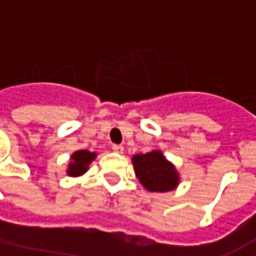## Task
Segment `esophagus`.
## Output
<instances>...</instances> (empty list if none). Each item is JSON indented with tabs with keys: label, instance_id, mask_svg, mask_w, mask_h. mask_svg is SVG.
<instances>
[{
	"label": "esophagus",
	"instance_id": "34e87169",
	"mask_svg": "<svg viewBox=\"0 0 256 256\" xmlns=\"http://www.w3.org/2000/svg\"><path fill=\"white\" fill-rule=\"evenodd\" d=\"M112 150H114V152H116V154H123V146L122 145L114 144L112 145Z\"/></svg>",
	"mask_w": 256,
	"mask_h": 256
}]
</instances>
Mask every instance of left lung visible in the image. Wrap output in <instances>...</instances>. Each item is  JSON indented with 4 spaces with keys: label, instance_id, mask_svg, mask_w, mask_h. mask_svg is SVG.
Listing matches in <instances>:
<instances>
[{
    "label": "left lung",
    "instance_id": "obj_1",
    "mask_svg": "<svg viewBox=\"0 0 256 256\" xmlns=\"http://www.w3.org/2000/svg\"><path fill=\"white\" fill-rule=\"evenodd\" d=\"M136 176L150 192H168L180 184V174L160 150L133 156Z\"/></svg>",
    "mask_w": 256,
    "mask_h": 256
}]
</instances>
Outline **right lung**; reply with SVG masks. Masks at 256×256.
Wrapping results in <instances>:
<instances>
[{
    "label": "right lung",
    "instance_id": "obj_1",
    "mask_svg": "<svg viewBox=\"0 0 256 256\" xmlns=\"http://www.w3.org/2000/svg\"><path fill=\"white\" fill-rule=\"evenodd\" d=\"M97 154L96 152H90V150H76L71 155V162L68 164L67 174L70 177H78L82 176L84 172L89 170V164L94 160Z\"/></svg>",
    "mask_w": 256,
    "mask_h": 256
}]
</instances>
